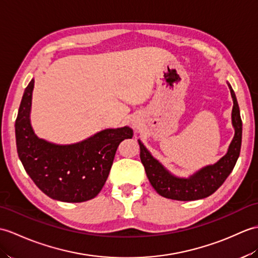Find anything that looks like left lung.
<instances>
[{"label": "left lung", "mask_w": 258, "mask_h": 258, "mask_svg": "<svg viewBox=\"0 0 258 258\" xmlns=\"http://www.w3.org/2000/svg\"><path fill=\"white\" fill-rule=\"evenodd\" d=\"M233 99L232 125L234 127V137L227 152L213 165L202 167L189 177H178L171 173L166 167L153 157L148 149L139 140L141 160L145 167L149 182L157 194L165 198L179 201L199 200L215 192L225 179L229 177L237 161L242 145V119L236 95L231 85L227 82Z\"/></svg>", "instance_id": "left-lung-1"}]
</instances>
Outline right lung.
I'll return each mask as SVG.
<instances>
[{"instance_id": "1", "label": "right lung", "mask_w": 258, "mask_h": 258, "mask_svg": "<svg viewBox=\"0 0 258 258\" xmlns=\"http://www.w3.org/2000/svg\"><path fill=\"white\" fill-rule=\"evenodd\" d=\"M32 79L24 91L15 122L17 154L28 176L51 199L83 202L97 197L106 181L119 143L133 137L128 126L106 128L68 145L35 134L31 124Z\"/></svg>"}]
</instances>
